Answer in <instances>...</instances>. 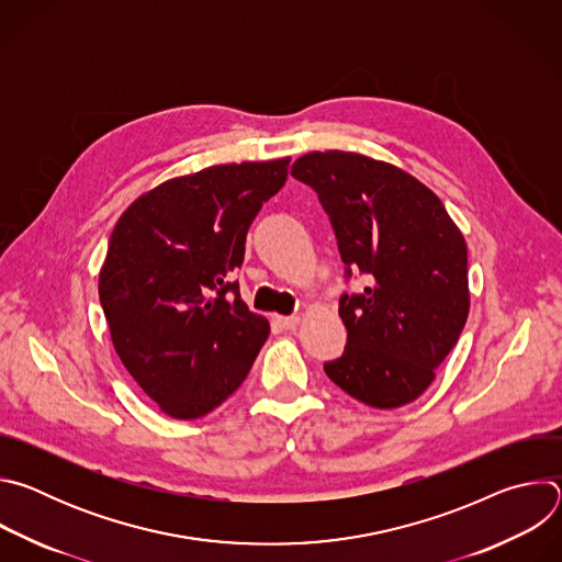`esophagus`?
<instances>
[{"mask_svg":"<svg viewBox=\"0 0 562 562\" xmlns=\"http://www.w3.org/2000/svg\"><path fill=\"white\" fill-rule=\"evenodd\" d=\"M273 323H276L280 329L289 331V329H295V327H297L300 317H297V315H273Z\"/></svg>","mask_w":562,"mask_h":562,"instance_id":"obj_1","label":"esophagus"}]
</instances>
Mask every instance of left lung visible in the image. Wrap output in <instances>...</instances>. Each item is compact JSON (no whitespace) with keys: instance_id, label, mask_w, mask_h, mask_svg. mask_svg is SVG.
Returning <instances> with one entry per match:
<instances>
[{"instance_id":"1","label":"left lung","mask_w":562,"mask_h":562,"mask_svg":"<svg viewBox=\"0 0 562 562\" xmlns=\"http://www.w3.org/2000/svg\"><path fill=\"white\" fill-rule=\"evenodd\" d=\"M291 176L329 213L351 271L369 278L340 297L345 353L325 364L351 397L375 409L414 403L460 338L469 315L467 243L438 195L389 162L313 150Z\"/></svg>"}]
</instances>
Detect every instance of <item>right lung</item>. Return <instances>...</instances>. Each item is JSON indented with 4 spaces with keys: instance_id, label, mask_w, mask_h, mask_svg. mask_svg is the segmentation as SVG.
<instances>
[{
    "instance_id": "1",
    "label": "right lung",
    "mask_w": 562,
    "mask_h": 562,
    "mask_svg": "<svg viewBox=\"0 0 562 562\" xmlns=\"http://www.w3.org/2000/svg\"><path fill=\"white\" fill-rule=\"evenodd\" d=\"M289 157L215 165L139 195L100 271L113 347L142 391L178 420L202 418L245 382L269 338L231 271L247 231L286 182Z\"/></svg>"
}]
</instances>
